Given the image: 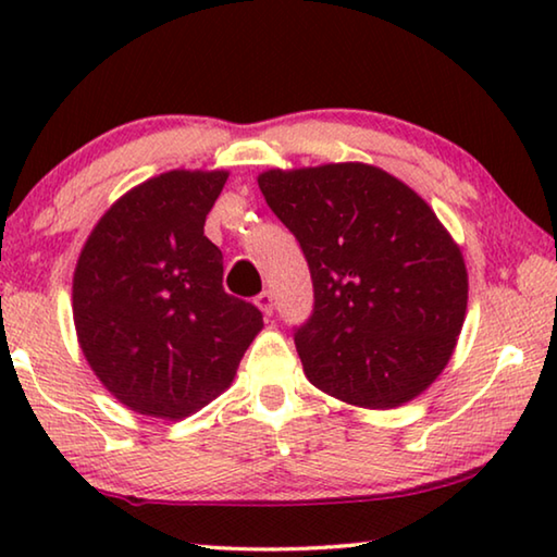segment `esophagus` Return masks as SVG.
<instances>
[{
	"label": "esophagus",
	"instance_id": "34e87169",
	"mask_svg": "<svg viewBox=\"0 0 557 557\" xmlns=\"http://www.w3.org/2000/svg\"><path fill=\"white\" fill-rule=\"evenodd\" d=\"M256 305L260 307V312H262V314L270 317V314H272V307H275V301H272V292L262 289L260 295L256 297Z\"/></svg>",
	"mask_w": 557,
	"mask_h": 557
}]
</instances>
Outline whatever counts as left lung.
<instances>
[{"instance_id":"1","label":"left lung","mask_w":557,"mask_h":557,"mask_svg":"<svg viewBox=\"0 0 557 557\" xmlns=\"http://www.w3.org/2000/svg\"><path fill=\"white\" fill-rule=\"evenodd\" d=\"M258 186L312 272V317L295 329L309 383L371 410L418 398L455 351L469 292L435 211L361 162L270 169Z\"/></svg>"}]
</instances>
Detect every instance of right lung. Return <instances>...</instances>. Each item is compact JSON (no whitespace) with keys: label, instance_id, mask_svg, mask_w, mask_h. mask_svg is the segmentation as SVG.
<instances>
[{"label":"right lung","instance_id":"1","mask_svg":"<svg viewBox=\"0 0 557 557\" xmlns=\"http://www.w3.org/2000/svg\"><path fill=\"white\" fill-rule=\"evenodd\" d=\"M228 172L159 174L110 206L73 275V322L100 383L149 418H186L228 388L262 329L223 289L203 235Z\"/></svg>","mask_w":557,"mask_h":557}]
</instances>
